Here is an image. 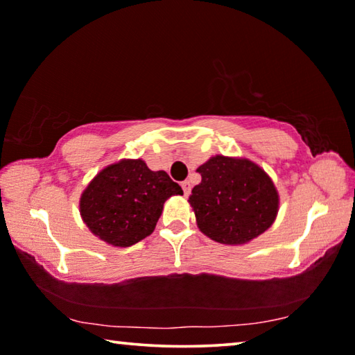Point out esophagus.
<instances>
[{
  "label": "esophagus",
  "mask_w": 355,
  "mask_h": 355,
  "mask_svg": "<svg viewBox=\"0 0 355 355\" xmlns=\"http://www.w3.org/2000/svg\"><path fill=\"white\" fill-rule=\"evenodd\" d=\"M182 188H183L184 196H188L189 192H191V183L188 182V180H184V182H182Z\"/></svg>",
  "instance_id": "esophagus-1"
}]
</instances>
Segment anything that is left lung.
Instances as JSON below:
<instances>
[{
  "mask_svg": "<svg viewBox=\"0 0 355 355\" xmlns=\"http://www.w3.org/2000/svg\"><path fill=\"white\" fill-rule=\"evenodd\" d=\"M197 172L202 182L192 188L189 203L207 236L222 244H244L272 225L277 191L252 161L218 155Z\"/></svg>",
  "mask_w": 355,
  "mask_h": 355,
  "instance_id": "1",
  "label": "left lung"
}]
</instances>
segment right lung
I'll use <instances>...</instances> for the list:
<instances>
[{"label":"right lung","instance_id":"add662e5","mask_svg":"<svg viewBox=\"0 0 355 355\" xmlns=\"http://www.w3.org/2000/svg\"><path fill=\"white\" fill-rule=\"evenodd\" d=\"M177 194L183 189L164 171H150L142 159H123L89 183L80 209L95 236L127 248L155 230L164 202Z\"/></svg>","mask_w":355,"mask_h":355}]
</instances>
